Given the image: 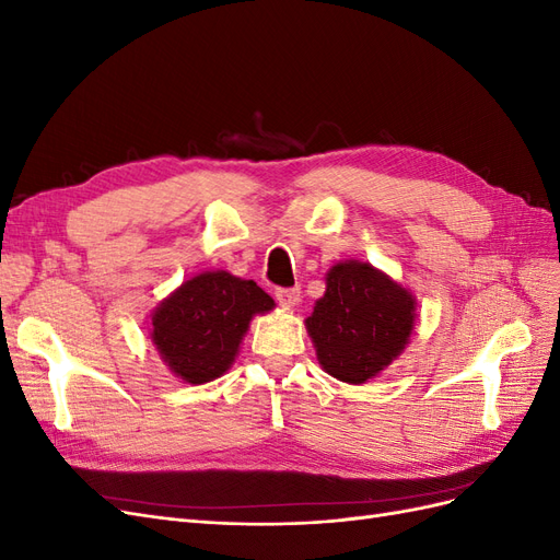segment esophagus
Segmentation results:
<instances>
[{"instance_id": "34e87169", "label": "esophagus", "mask_w": 560, "mask_h": 560, "mask_svg": "<svg viewBox=\"0 0 560 560\" xmlns=\"http://www.w3.org/2000/svg\"><path fill=\"white\" fill-rule=\"evenodd\" d=\"M299 296H301L299 287H292V290H276V299L282 308H294L299 303Z\"/></svg>"}]
</instances>
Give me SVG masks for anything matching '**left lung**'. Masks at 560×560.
Returning <instances> with one entry per match:
<instances>
[{
    "label": "left lung",
    "mask_w": 560,
    "mask_h": 560,
    "mask_svg": "<svg viewBox=\"0 0 560 560\" xmlns=\"http://www.w3.org/2000/svg\"><path fill=\"white\" fill-rule=\"evenodd\" d=\"M325 282V296L306 317L317 362L329 376L362 385L409 346L418 301L411 290L360 259L334 264Z\"/></svg>",
    "instance_id": "8db88e82"
}]
</instances>
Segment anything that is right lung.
<instances>
[{
	"mask_svg": "<svg viewBox=\"0 0 560 560\" xmlns=\"http://www.w3.org/2000/svg\"><path fill=\"white\" fill-rule=\"evenodd\" d=\"M273 308L276 301L254 280L202 270L151 311L149 338L177 378L202 385L226 374L252 317Z\"/></svg>",
	"mask_w": 560,
	"mask_h": 560,
	"instance_id": "obj_1",
	"label": "right lung"
}]
</instances>
